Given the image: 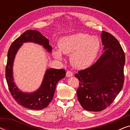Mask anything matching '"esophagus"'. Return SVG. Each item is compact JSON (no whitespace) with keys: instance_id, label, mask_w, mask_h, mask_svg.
<instances>
[{"instance_id":"esophagus-1","label":"esophagus","mask_w":130,"mask_h":130,"mask_svg":"<svg viewBox=\"0 0 130 130\" xmlns=\"http://www.w3.org/2000/svg\"><path fill=\"white\" fill-rule=\"evenodd\" d=\"M66 76L67 77H70L73 76V73L70 71H67L66 72Z\"/></svg>"}]
</instances>
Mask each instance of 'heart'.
<instances>
[{"instance_id":"obj_1","label":"heart","mask_w":130,"mask_h":130,"mask_svg":"<svg viewBox=\"0 0 130 130\" xmlns=\"http://www.w3.org/2000/svg\"><path fill=\"white\" fill-rule=\"evenodd\" d=\"M59 50L54 51L55 57L62 59L61 53L70 55L72 65L78 69L89 67L96 58L101 48L98 38L88 34L76 33L63 37L58 42Z\"/></svg>"}]
</instances>
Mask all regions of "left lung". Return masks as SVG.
I'll return each mask as SVG.
<instances>
[{
	"label": "left lung",
	"mask_w": 130,
	"mask_h": 130,
	"mask_svg": "<svg viewBox=\"0 0 130 130\" xmlns=\"http://www.w3.org/2000/svg\"><path fill=\"white\" fill-rule=\"evenodd\" d=\"M104 53L92 66L74 74L79 80L76 93L86 111H102L111 105L124 82L125 54L118 41L105 31L101 33Z\"/></svg>",
	"instance_id": "obj_1"
}]
</instances>
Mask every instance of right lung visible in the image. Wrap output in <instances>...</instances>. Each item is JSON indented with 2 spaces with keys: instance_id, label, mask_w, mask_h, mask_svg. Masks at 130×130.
Instances as JSON below:
<instances>
[{
  "instance_id": "right-lung-1",
  "label": "right lung",
  "mask_w": 130,
  "mask_h": 130,
  "mask_svg": "<svg viewBox=\"0 0 130 130\" xmlns=\"http://www.w3.org/2000/svg\"><path fill=\"white\" fill-rule=\"evenodd\" d=\"M27 42L41 45L49 53L52 51V47L49 44V40L40 32L36 30L25 31L12 42L9 49L5 73L6 79L9 90L18 104L30 109L41 110L47 107L52 101L57 83L65 77L66 71L63 69H47L41 86L38 90L32 93L23 92L19 90L13 82V61L16 54L23 43Z\"/></svg>"
}]
</instances>
